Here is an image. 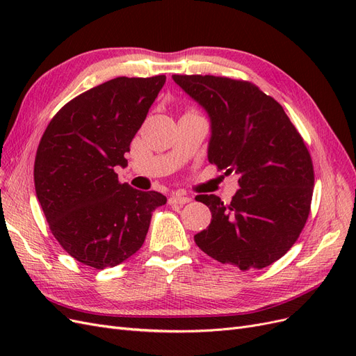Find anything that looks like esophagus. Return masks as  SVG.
I'll return each instance as SVG.
<instances>
[{
  "mask_svg": "<svg viewBox=\"0 0 356 356\" xmlns=\"http://www.w3.org/2000/svg\"><path fill=\"white\" fill-rule=\"evenodd\" d=\"M191 199L187 197V196H181V195H174L169 197V203L170 204H186L188 203Z\"/></svg>",
  "mask_w": 356,
  "mask_h": 356,
  "instance_id": "esophagus-1",
  "label": "esophagus"
}]
</instances>
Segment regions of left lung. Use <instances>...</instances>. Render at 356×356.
I'll return each instance as SVG.
<instances>
[{"label": "left lung", "instance_id": "8db88e82", "mask_svg": "<svg viewBox=\"0 0 356 356\" xmlns=\"http://www.w3.org/2000/svg\"><path fill=\"white\" fill-rule=\"evenodd\" d=\"M209 117L208 160L239 177L225 204L213 195L209 227L195 236L200 250L241 270L270 266L303 230L314 193L307 148L282 105L257 86L215 75H172Z\"/></svg>", "mask_w": 356, "mask_h": 356}]
</instances>
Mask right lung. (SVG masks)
Wrapping results in <instances>:
<instances>
[{"mask_svg": "<svg viewBox=\"0 0 356 356\" xmlns=\"http://www.w3.org/2000/svg\"><path fill=\"white\" fill-rule=\"evenodd\" d=\"M166 75L117 77L62 106L42 135L34 165L37 199L49 227L75 260L95 268L123 263L143 246L157 191L118 182L115 166L143 126Z\"/></svg>", "mask_w": 356, "mask_h": 356, "instance_id": "1", "label": "right lung"}]
</instances>
